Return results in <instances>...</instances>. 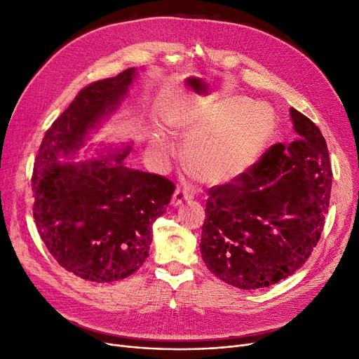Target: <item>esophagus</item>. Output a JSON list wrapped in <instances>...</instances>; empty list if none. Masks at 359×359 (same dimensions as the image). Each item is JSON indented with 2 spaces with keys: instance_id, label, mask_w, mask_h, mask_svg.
<instances>
[{
  "instance_id": "34e87169",
  "label": "esophagus",
  "mask_w": 359,
  "mask_h": 359,
  "mask_svg": "<svg viewBox=\"0 0 359 359\" xmlns=\"http://www.w3.org/2000/svg\"><path fill=\"white\" fill-rule=\"evenodd\" d=\"M194 196H195V194H194L192 191L186 189V188H177V189L175 191L173 199H171V205L177 207L179 204H182L183 201H191V199H194Z\"/></svg>"
}]
</instances>
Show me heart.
<instances>
[{"label":"heart","mask_w":359,"mask_h":359,"mask_svg":"<svg viewBox=\"0 0 359 359\" xmlns=\"http://www.w3.org/2000/svg\"><path fill=\"white\" fill-rule=\"evenodd\" d=\"M246 106L242 100L218 110L183 113L173 123L177 133L189 136L186 160L205 182L226 183L239 177L259 158L274 129V116L266 107ZM152 154L164 160L175 144L164 135L152 139Z\"/></svg>","instance_id":"1"}]
</instances>
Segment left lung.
Returning a JSON list of instances; mask_svg holds the SVG:
<instances>
[{
    "instance_id": "1",
    "label": "left lung",
    "mask_w": 359,
    "mask_h": 359,
    "mask_svg": "<svg viewBox=\"0 0 359 359\" xmlns=\"http://www.w3.org/2000/svg\"><path fill=\"white\" fill-rule=\"evenodd\" d=\"M296 139L274 144L239 177L208 191L201 254L239 289L271 286L304 266L329 211L332 164L325 139L290 108Z\"/></svg>"
}]
</instances>
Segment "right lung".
I'll return each mask as SVG.
<instances>
[{"label":"right lung","mask_w":359,"mask_h":359,"mask_svg":"<svg viewBox=\"0 0 359 359\" xmlns=\"http://www.w3.org/2000/svg\"><path fill=\"white\" fill-rule=\"evenodd\" d=\"M130 67L85 86L46 130L32 175L34 218L46 249L67 271L97 283L133 274L145 262L152 223L170 204L168 179L123 165L130 147L111 158L60 163L114 111L135 77Z\"/></svg>","instance_id":"obj_1"}]
</instances>
